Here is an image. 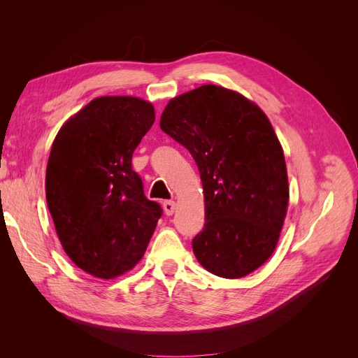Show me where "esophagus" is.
<instances>
[{
	"mask_svg": "<svg viewBox=\"0 0 358 358\" xmlns=\"http://www.w3.org/2000/svg\"><path fill=\"white\" fill-rule=\"evenodd\" d=\"M162 208H164V212H166V215H173L175 213V209H176V203L175 201H171V200H167V201H164L162 203Z\"/></svg>",
	"mask_w": 358,
	"mask_h": 358,
	"instance_id": "esophagus-1",
	"label": "esophagus"
}]
</instances>
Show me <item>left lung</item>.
Instances as JSON below:
<instances>
[{
    "mask_svg": "<svg viewBox=\"0 0 358 358\" xmlns=\"http://www.w3.org/2000/svg\"><path fill=\"white\" fill-rule=\"evenodd\" d=\"M159 127L200 171L199 263L227 279L254 272L275 251L289 197L284 150L267 116L239 92L203 85L170 100Z\"/></svg>",
    "mask_w": 358,
    "mask_h": 358,
    "instance_id": "8db88e82",
    "label": "left lung"
}]
</instances>
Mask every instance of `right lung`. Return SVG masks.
I'll list each match as a JSON object with an SVG mask.
<instances>
[{
	"instance_id": "add662e5",
	"label": "right lung",
	"mask_w": 358,
	"mask_h": 358,
	"mask_svg": "<svg viewBox=\"0 0 358 358\" xmlns=\"http://www.w3.org/2000/svg\"><path fill=\"white\" fill-rule=\"evenodd\" d=\"M155 121L136 96H100L58 131L46 169V200L64 251L86 273L112 279L143 257L158 220L131 167Z\"/></svg>"
}]
</instances>
